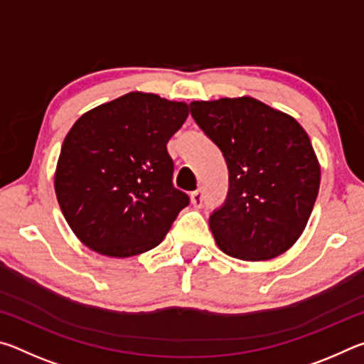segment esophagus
Here are the masks:
<instances>
[{"label": "esophagus", "mask_w": 364, "mask_h": 364, "mask_svg": "<svg viewBox=\"0 0 364 364\" xmlns=\"http://www.w3.org/2000/svg\"><path fill=\"white\" fill-rule=\"evenodd\" d=\"M202 191L197 189L194 193H191V204H193L196 208H200L202 207Z\"/></svg>", "instance_id": "obj_1"}]
</instances>
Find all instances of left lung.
I'll return each mask as SVG.
<instances>
[{
	"label": "left lung",
	"mask_w": 364,
	"mask_h": 364,
	"mask_svg": "<svg viewBox=\"0 0 364 364\" xmlns=\"http://www.w3.org/2000/svg\"><path fill=\"white\" fill-rule=\"evenodd\" d=\"M189 107L230 170L225 205L208 220L220 250L245 262L284 254L304 232L321 181L306 132L294 117L250 96Z\"/></svg>",
	"instance_id": "8db88e82"
}]
</instances>
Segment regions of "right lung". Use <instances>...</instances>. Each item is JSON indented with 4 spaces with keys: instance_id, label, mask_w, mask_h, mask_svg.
Masks as SVG:
<instances>
[{
    "instance_id": "1",
    "label": "right lung",
    "mask_w": 364,
    "mask_h": 364,
    "mask_svg": "<svg viewBox=\"0 0 364 364\" xmlns=\"http://www.w3.org/2000/svg\"><path fill=\"white\" fill-rule=\"evenodd\" d=\"M186 102L132 91L85 112L60 147L54 189L73 234L97 254L127 258L164 241L189 197L173 188L167 143Z\"/></svg>"
}]
</instances>
